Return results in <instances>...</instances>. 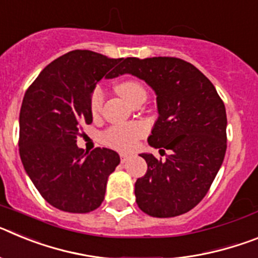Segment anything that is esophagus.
Masks as SVG:
<instances>
[{
	"label": "esophagus",
	"mask_w": 258,
	"mask_h": 258,
	"mask_svg": "<svg viewBox=\"0 0 258 258\" xmlns=\"http://www.w3.org/2000/svg\"><path fill=\"white\" fill-rule=\"evenodd\" d=\"M129 157H131V156H129V155H126V154H120V161H121L122 164L126 163Z\"/></svg>",
	"instance_id": "obj_1"
}]
</instances>
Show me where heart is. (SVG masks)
Returning a JSON list of instances; mask_svg holds the SVG:
<instances>
[{
  "label": "heart",
  "mask_w": 258,
  "mask_h": 258,
  "mask_svg": "<svg viewBox=\"0 0 258 258\" xmlns=\"http://www.w3.org/2000/svg\"><path fill=\"white\" fill-rule=\"evenodd\" d=\"M116 92L121 95V98H124L127 103H132L138 95L146 94L142 84L136 80H124L121 83H118L116 85ZM103 101L104 94L102 88L99 85L94 86L89 98V108L93 116H98L101 113ZM146 134H147V126L143 122L113 125L102 133L101 142L109 149L127 152L136 149L138 141L143 138Z\"/></svg>",
  "instance_id": "obj_1"
}]
</instances>
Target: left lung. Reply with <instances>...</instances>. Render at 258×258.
I'll return each mask as SVG.
<instances>
[{
  "label": "left lung",
  "mask_w": 258,
  "mask_h": 258,
  "mask_svg": "<svg viewBox=\"0 0 258 258\" xmlns=\"http://www.w3.org/2000/svg\"><path fill=\"white\" fill-rule=\"evenodd\" d=\"M132 74L156 93L159 118L150 146L165 160L141 154L147 172L136 182L140 209L157 218L197 207L211 188L226 152V109L213 84L195 66L174 56L125 58L112 77Z\"/></svg>",
  "instance_id": "8db88e82"
}]
</instances>
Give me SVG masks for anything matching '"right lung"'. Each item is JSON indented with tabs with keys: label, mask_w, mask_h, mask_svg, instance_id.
I'll return each mask as SVG.
<instances>
[{
	"label": "right lung",
	"mask_w": 258,
	"mask_h": 258,
	"mask_svg": "<svg viewBox=\"0 0 258 258\" xmlns=\"http://www.w3.org/2000/svg\"><path fill=\"white\" fill-rule=\"evenodd\" d=\"M122 58L74 50L41 71L27 89L19 115V154L41 197L70 213H89L104 199L117 152H85L76 145L83 124H92L90 93L103 76L112 77Z\"/></svg>",
	"instance_id": "obj_1"
}]
</instances>
